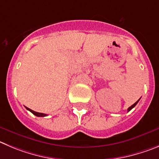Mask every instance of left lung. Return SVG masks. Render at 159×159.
<instances>
[{
    "label": "left lung",
    "mask_w": 159,
    "mask_h": 159,
    "mask_svg": "<svg viewBox=\"0 0 159 159\" xmlns=\"http://www.w3.org/2000/svg\"><path fill=\"white\" fill-rule=\"evenodd\" d=\"M139 100H140V99H139V100H137V101H136V103H134V104H133V105H132V106H131V107H129V108H128V111H131V110H132V109H133V107H135V106H136V104H137V103H138V102H139Z\"/></svg>",
    "instance_id": "obj_1"
}]
</instances>
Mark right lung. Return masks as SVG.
Wrapping results in <instances>:
<instances>
[{"mask_svg": "<svg viewBox=\"0 0 159 159\" xmlns=\"http://www.w3.org/2000/svg\"><path fill=\"white\" fill-rule=\"evenodd\" d=\"M26 109L28 110V111H30L31 113L34 114V115H36V116H38V117H44V116H46V115H45V114H43V113H38V112H36V111H33V110L30 109V108L26 107Z\"/></svg>", "mask_w": 159, "mask_h": 159, "instance_id": "right-lung-1", "label": "right lung"}]
</instances>
